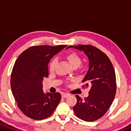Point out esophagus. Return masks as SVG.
I'll use <instances>...</instances> for the list:
<instances>
[{"mask_svg": "<svg viewBox=\"0 0 131 131\" xmlns=\"http://www.w3.org/2000/svg\"><path fill=\"white\" fill-rule=\"evenodd\" d=\"M68 96H69V95H68V94H66V93H62V94H61V96L63 98H65V97H68Z\"/></svg>", "mask_w": 131, "mask_h": 131, "instance_id": "esophagus-1", "label": "esophagus"}]
</instances>
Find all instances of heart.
I'll use <instances>...</instances> for the list:
<instances>
[{
  "instance_id": "1",
  "label": "heart",
  "mask_w": 131,
  "mask_h": 131,
  "mask_svg": "<svg viewBox=\"0 0 131 131\" xmlns=\"http://www.w3.org/2000/svg\"><path fill=\"white\" fill-rule=\"evenodd\" d=\"M65 58L67 59L73 67H77L78 68L81 64V59L79 57V55L75 52H69L65 55ZM56 64H57V60L53 59L50 64V72H53L56 68Z\"/></svg>"
}]
</instances>
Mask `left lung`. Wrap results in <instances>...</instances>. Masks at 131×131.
Segmentation results:
<instances>
[{
    "label": "left lung",
    "mask_w": 131,
    "mask_h": 131,
    "mask_svg": "<svg viewBox=\"0 0 131 131\" xmlns=\"http://www.w3.org/2000/svg\"><path fill=\"white\" fill-rule=\"evenodd\" d=\"M83 51L89 59V70L83 79V87H90L85 100L76 95L77 103L73 109L75 115L85 122H94L104 115L116 95V83L114 69L105 53L91 45L67 47Z\"/></svg>",
    "instance_id": "obj_1"
}]
</instances>
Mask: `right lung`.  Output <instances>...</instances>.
Returning a JSON list of instances; mask_svg holds the SVG:
<instances>
[{
  "label": "right lung",
  "instance_id": "obj_1",
  "mask_svg": "<svg viewBox=\"0 0 131 131\" xmlns=\"http://www.w3.org/2000/svg\"><path fill=\"white\" fill-rule=\"evenodd\" d=\"M67 45L31 46L16 60L11 75L12 94L26 116L41 120L52 114L61 101L59 92L44 93L42 80L48 75V63Z\"/></svg>",
  "mask_w": 131,
  "mask_h": 131
}]
</instances>
